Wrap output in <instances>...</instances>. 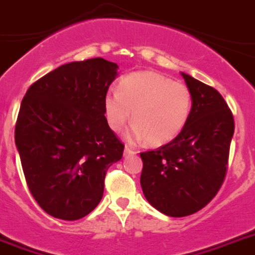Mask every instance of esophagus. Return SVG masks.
<instances>
[{
  "label": "esophagus",
  "instance_id": "esophagus-1",
  "mask_svg": "<svg viewBox=\"0 0 255 255\" xmlns=\"http://www.w3.org/2000/svg\"><path fill=\"white\" fill-rule=\"evenodd\" d=\"M135 153H136L135 149L130 148L129 145H126L125 151H124V154H125V156H129V154H135Z\"/></svg>",
  "mask_w": 255,
  "mask_h": 255
}]
</instances>
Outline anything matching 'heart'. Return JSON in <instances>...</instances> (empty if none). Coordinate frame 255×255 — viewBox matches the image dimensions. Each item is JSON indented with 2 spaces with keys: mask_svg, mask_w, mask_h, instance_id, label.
Returning a JSON list of instances; mask_svg holds the SVG:
<instances>
[{
  "mask_svg": "<svg viewBox=\"0 0 255 255\" xmlns=\"http://www.w3.org/2000/svg\"><path fill=\"white\" fill-rule=\"evenodd\" d=\"M192 110V95L184 84L157 72H134L121 78L117 91L107 93L104 113L113 131L130 120L131 138L162 145L179 135Z\"/></svg>",
  "mask_w": 255,
  "mask_h": 255,
  "instance_id": "b5f03b06",
  "label": "heart"
}]
</instances>
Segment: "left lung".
I'll return each instance as SVG.
<instances>
[{"instance_id":"1","label":"left lung","mask_w":255,"mask_h":255,"mask_svg":"<svg viewBox=\"0 0 255 255\" xmlns=\"http://www.w3.org/2000/svg\"><path fill=\"white\" fill-rule=\"evenodd\" d=\"M192 95V110L183 130L157 149L142 152L140 186L153 208L169 217L201 210L223 184L234 115L218 91L182 73Z\"/></svg>"}]
</instances>
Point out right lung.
Wrapping results in <instances>:
<instances>
[{"instance_id": "right-lung-1", "label": "right lung", "mask_w": 255, "mask_h": 255, "mask_svg": "<svg viewBox=\"0 0 255 255\" xmlns=\"http://www.w3.org/2000/svg\"><path fill=\"white\" fill-rule=\"evenodd\" d=\"M119 65L103 58L60 65L30 85L15 144L30 193L54 218L77 221L101 202L124 143L108 126L104 98Z\"/></svg>"}]
</instances>
